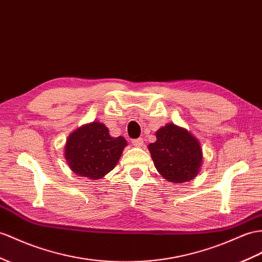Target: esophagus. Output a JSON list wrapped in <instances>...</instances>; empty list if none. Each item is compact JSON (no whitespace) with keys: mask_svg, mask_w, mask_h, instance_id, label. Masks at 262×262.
Listing matches in <instances>:
<instances>
[{"mask_svg":"<svg viewBox=\"0 0 262 262\" xmlns=\"http://www.w3.org/2000/svg\"><path fill=\"white\" fill-rule=\"evenodd\" d=\"M143 138H136V139H133L132 140V144L133 146H136V147H140L143 146Z\"/></svg>","mask_w":262,"mask_h":262,"instance_id":"34e87169","label":"esophagus"}]
</instances>
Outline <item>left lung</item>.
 Here are the masks:
<instances>
[{
    "label": "left lung",
    "mask_w": 262,
    "mask_h": 262,
    "mask_svg": "<svg viewBox=\"0 0 262 262\" xmlns=\"http://www.w3.org/2000/svg\"><path fill=\"white\" fill-rule=\"evenodd\" d=\"M157 140L148 145L156 169L175 184L195 178L203 162V151L196 137L175 124H167L156 132Z\"/></svg>",
    "instance_id": "1"
}]
</instances>
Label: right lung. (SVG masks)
Returning a JSON list of instances; mask_svg holds the SVG:
<instances>
[{
	"label": "right lung",
	"mask_w": 262,
	"mask_h": 262,
	"mask_svg": "<svg viewBox=\"0 0 262 262\" xmlns=\"http://www.w3.org/2000/svg\"><path fill=\"white\" fill-rule=\"evenodd\" d=\"M126 145L124 137L114 138L104 124L93 122L71 134L64 156L76 175L96 180L114 169Z\"/></svg>",
	"instance_id": "right-lung-1"
}]
</instances>
